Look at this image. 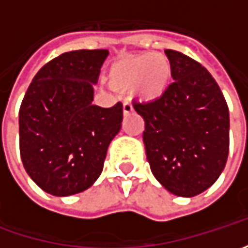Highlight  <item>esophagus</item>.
I'll list each match as a JSON object with an SVG mask.
<instances>
[{"instance_id": "1", "label": "esophagus", "mask_w": 248, "mask_h": 248, "mask_svg": "<svg viewBox=\"0 0 248 248\" xmlns=\"http://www.w3.org/2000/svg\"><path fill=\"white\" fill-rule=\"evenodd\" d=\"M132 110H134V108H132V105H131L129 102H124V103H123V113H124V116H125V114H129Z\"/></svg>"}]
</instances>
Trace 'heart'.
<instances>
[{
	"label": "heart",
	"mask_w": 248,
	"mask_h": 248,
	"mask_svg": "<svg viewBox=\"0 0 248 248\" xmlns=\"http://www.w3.org/2000/svg\"><path fill=\"white\" fill-rule=\"evenodd\" d=\"M108 78L116 90L131 91L142 102H156L170 88L172 64L164 53L125 55L110 64Z\"/></svg>",
	"instance_id": "b5f03b06"
}]
</instances>
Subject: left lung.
<instances>
[{
  "instance_id": "left-lung-1",
  "label": "left lung",
  "mask_w": 248,
  "mask_h": 248,
  "mask_svg": "<svg viewBox=\"0 0 248 248\" xmlns=\"http://www.w3.org/2000/svg\"><path fill=\"white\" fill-rule=\"evenodd\" d=\"M174 82L161 99L134 103L145 120L150 170L170 193L193 197L224 171L229 153V110L218 84L199 62L166 49Z\"/></svg>"
}]
</instances>
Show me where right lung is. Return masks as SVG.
Returning <instances> with one entry per match:
<instances>
[{"mask_svg":"<svg viewBox=\"0 0 248 248\" xmlns=\"http://www.w3.org/2000/svg\"><path fill=\"white\" fill-rule=\"evenodd\" d=\"M108 49L59 55L34 76L19 110L24 170L44 192L72 196L99 178L108 148L119 134L123 105L92 103L93 84Z\"/></svg>","mask_w":248,"mask_h":248,"instance_id":"1","label":"right lung"}]
</instances>
